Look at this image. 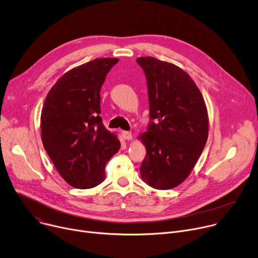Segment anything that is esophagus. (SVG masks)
Instances as JSON below:
<instances>
[{
  "mask_svg": "<svg viewBox=\"0 0 258 258\" xmlns=\"http://www.w3.org/2000/svg\"><path fill=\"white\" fill-rule=\"evenodd\" d=\"M121 135H122V138H123L124 140H132V139H133V135H132L131 132L123 131V132L121 133Z\"/></svg>",
  "mask_w": 258,
  "mask_h": 258,
  "instance_id": "esophagus-1",
  "label": "esophagus"
}]
</instances>
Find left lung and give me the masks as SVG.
<instances>
[{
    "instance_id": "obj_1",
    "label": "left lung",
    "mask_w": 258,
    "mask_h": 258,
    "mask_svg": "<svg viewBox=\"0 0 258 258\" xmlns=\"http://www.w3.org/2000/svg\"><path fill=\"white\" fill-rule=\"evenodd\" d=\"M145 74L149 99L146 147L140 167L144 182L169 190L190 174L209 136V116L194 81L178 66L153 57L137 59Z\"/></svg>"
}]
</instances>
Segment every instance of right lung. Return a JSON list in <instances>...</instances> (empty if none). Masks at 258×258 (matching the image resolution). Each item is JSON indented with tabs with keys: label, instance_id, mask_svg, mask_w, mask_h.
<instances>
[{
	"label": "right lung",
	"instance_id": "add662e5",
	"mask_svg": "<svg viewBox=\"0 0 258 258\" xmlns=\"http://www.w3.org/2000/svg\"><path fill=\"white\" fill-rule=\"evenodd\" d=\"M118 62L98 58L64 74L51 87L41 111V140L60 175L78 188L105 180V167L120 142L102 123L100 89Z\"/></svg>",
	"mask_w": 258,
	"mask_h": 258
}]
</instances>
